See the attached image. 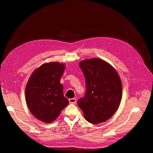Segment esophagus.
<instances>
[{
	"instance_id": "1",
	"label": "esophagus",
	"mask_w": 153,
	"mask_h": 153,
	"mask_svg": "<svg viewBox=\"0 0 153 153\" xmlns=\"http://www.w3.org/2000/svg\"><path fill=\"white\" fill-rule=\"evenodd\" d=\"M69 102L71 104H75L76 102V98H72V99H69Z\"/></svg>"
}]
</instances>
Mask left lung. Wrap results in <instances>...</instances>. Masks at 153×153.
Here are the masks:
<instances>
[{"label":"left lung","instance_id":"left-lung-1","mask_svg":"<svg viewBox=\"0 0 153 153\" xmlns=\"http://www.w3.org/2000/svg\"><path fill=\"white\" fill-rule=\"evenodd\" d=\"M79 67L86 79V93L77 101L85 119L97 124L114 114L123 94V86L116 70L99 58L85 59Z\"/></svg>","mask_w":153,"mask_h":153}]
</instances>
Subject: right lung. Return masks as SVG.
Here are the masks:
<instances>
[{
  "mask_svg": "<svg viewBox=\"0 0 153 153\" xmlns=\"http://www.w3.org/2000/svg\"><path fill=\"white\" fill-rule=\"evenodd\" d=\"M65 65L46 63L34 71L25 87V99L32 115L45 123H51L68 104L63 95L60 79Z\"/></svg>",
  "mask_w": 153,
  "mask_h": 153,
  "instance_id": "right-lung-1",
  "label": "right lung"
}]
</instances>
